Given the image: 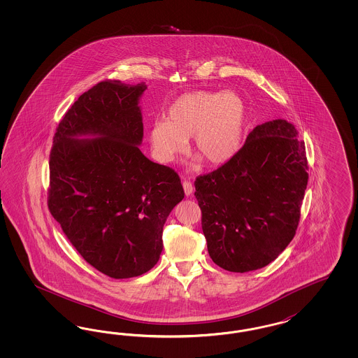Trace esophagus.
<instances>
[{"mask_svg":"<svg viewBox=\"0 0 358 358\" xmlns=\"http://www.w3.org/2000/svg\"><path fill=\"white\" fill-rule=\"evenodd\" d=\"M182 186H184V192L186 196H190V195L193 194L194 187H193V185H192L190 181H186V180H185L184 182H182Z\"/></svg>","mask_w":358,"mask_h":358,"instance_id":"esophagus-1","label":"esophagus"}]
</instances>
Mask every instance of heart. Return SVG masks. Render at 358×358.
I'll return each instance as SVG.
<instances>
[{"label":"heart","instance_id":"heart-1","mask_svg":"<svg viewBox=\"0 0 358 358\" xmlns=\"http://www.w3.org/2000/svg\"><path fill=\"white\" fill-rule=\"evenodd\" d=\"M245 105L232 92H189L166 108L165 122H153L148 139L155 157L172 163L186 148L190 138L194 164L205 160L210 166L228 163L241 145Z\"/></svg>","mask_w":358,"mask_h":358}]
</instances>
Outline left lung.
<instances>
[{"mask_svg": "<svg viewBox=\"0 0 358 358\" xmlns=\"http://www.w3.org/2000/svg\"><path fill=\"white\" fill-rule=\"evenodd\" d=\"M307 169L298 130L274 120L250 131L228 163L195 180L207 250L217 266L257 271L281 255L298 227Z\"/></svg>", "mask_w": 358, "mask_h": 358, "instance_id": "1", "label": "left lung"}]
</instances>
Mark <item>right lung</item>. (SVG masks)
I'll use <instances>...</instances> for the list:
<instances>
[{"label":"right lung","mask_w":358,"mask_h":358,"mask_svg":"<svg viewBox=\"0 0 358 358\" xmlns=\"http://www.w3.org/2000/svg\"><path fill=\"white\" fill-rule=\"evenodd\" d=\"M144 83L106 80L65 113L50 155L48 208L84 260L111 278L151 271L184 199L173 169L141 153Z\"/></svg>","instance_id":"right-lung-1"}]
</instances>
